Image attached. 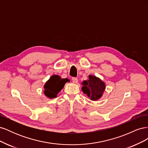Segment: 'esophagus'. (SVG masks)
<instances>
[{"label": "esophagus", "instance_id": "obj_1", "mask_svg": "<svg viewBox=\"0 0 148 148\" xmlns=\"http://www.w3.org/2000/svg\"><path fill=\"white\" fill-rule=\"evenodd\" d=\"M72 81H73V83H78V79L77 78H72Z\"/></svg>", "mask_w": 148, "mask_h": 148}]
</instances>
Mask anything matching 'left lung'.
I'll use <instances>...</instances> for the list:
<instances>
[{"label": "left lung", "mask_w": 148, "mask_h": 148, "mask_svg": "<svg viewBox=\"0 0 148 148\" xmlns=\"http://www.w3.org/2000/svg\"><path fill=\"white\" fill-rule=\"evenodd\" d=\"M88 80L82 83V90L91 101H97L102 97L106 89V83L96 76L89 75Z\"/></svg>", "instance_id": "8db88e82"}]
</instances>
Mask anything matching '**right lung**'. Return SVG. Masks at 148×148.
<instances>
[{
	"mask_svg": "<svg viewBox=\"0 0 148 148\" xmlns=\"http://www.w3.org/2000/svg\"><path fill=\"white\" fill-rule=\"evenodd\" d=\"M68 82H70L68 78H61L57 75H52L44 85V95L49 99L56 98Z\"/></svg>",
	"mask_w": 148,
	"mask_h": 148,
	"instance_id": "right-lung-1",
	"label": "right lung"
}]
</instances>
